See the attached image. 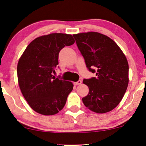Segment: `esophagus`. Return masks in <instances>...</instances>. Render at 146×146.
Returning a JSON list of instances; mask_svg holds the SVG:
<instances>
[{
  "mask_svg": "<svg viewBox=\"0 0 146 146\" xmlns=\"http://www.w3.org/2000/svg\"><path fill=\"white\" fill-rule=\"evenodd\" d=\"M81 83H82V80H78V81L74 82V85H78V84H80Z\"/></svg>",
  "mask_w": 146,
  "mask_h": 146,
  "instance_id": "esophagus-1",
  "label": "esophagus"
}]
</instances>
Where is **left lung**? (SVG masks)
I'll return each mask as SVG.
<instances>
[{
  "mask_svg": "<svg viewBox=\"0 0 146 146\" xmlns=\"http://www.w3.org/2000/svg\"><path fill=\"white\" fill-rule=\"evenodd\" d=\"M90 72L96 77L84 79L89 89L82 102L90 110L108 112L119 104L129 84V64L112 39L96 32L73 35Z\"/></svg>",
  "mask_w": 146,
  "mask_h": 146,
  "instance_id": "obj_1",
  "label": "left lung"
}]
</instances>
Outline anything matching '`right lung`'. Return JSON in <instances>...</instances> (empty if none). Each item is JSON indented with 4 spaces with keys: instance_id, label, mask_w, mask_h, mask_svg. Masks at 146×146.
I'll list each match as a JSON object with an SVG mask.
<instances>
[{
    "instance_id": "obj_1",
    "label": "right lung",
    "mask_w": 146,
    "mask_h": 146,
    "mask_svg": "<svg viewBox=\"0 0 146 146\" xmlns=\"http://www.w3.org/2000/svg\"><path fill=\"white\" fill-rule=\"evenodd\" d=\"M71 35L41 36L28 44L17 64V79L25 100L38 114L49 116L64 108L73 89L72 82L55 78L59 53L74 43Z\"/></svg>"
}]
</instances>
